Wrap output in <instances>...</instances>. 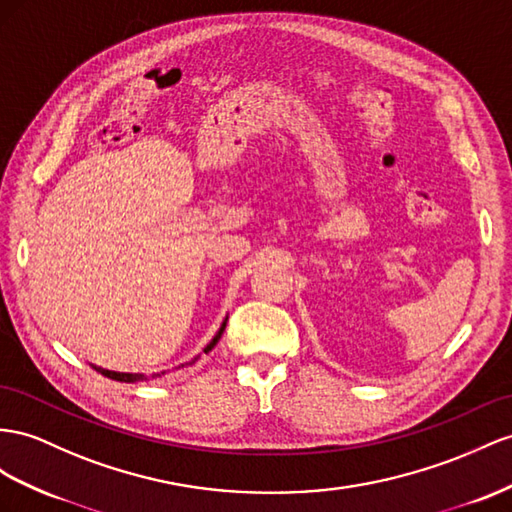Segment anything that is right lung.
Listing matches in <instances>:
<instances>
[{
	"mask_svg": "<svg viewBox=\"0 0 512 512\" xmlns=\"http://www.w3.org/2000/svg\"><path fill=\"white\" fill-rule=\"evenodd\" d=\"M225 326H227V320L222 322L220 331L216 333V337L212 339V342L207 344L205 352H209V350H212V348L218 344V339H220L222 331H225ZM194 361H196V359H194ZM194 361H192V363H194ZM99 372H101V374H106L108 378H114V381H121V383H136V381H147V376H144V374H123V372H110V370H99ZM157 376H160V374H157Z\"/></svg>",
	"mask_w": 512,
	"mask_h": 512,
	"instance_id": "obj_1",
	"label": "right lung"
}]
</instances>
